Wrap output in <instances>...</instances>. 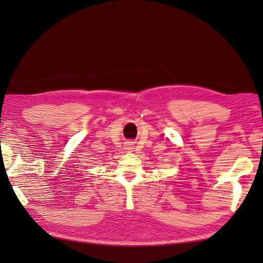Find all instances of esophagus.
<instances>
[{
  "label": "esophagus",
  "mask_w": 263,
  "mask_h": 263,
  "mask_svg": "<svg viewBox=\"0 0 263 263\" xmlns=\"http://www.w3.org/2000/svg\"><path fill=\"white\" fill-rule=\"evenodd\" d=\"M132 144H133V142H131V141L126 142V146H127V148H128V149H132Z\"/></svg>",
  "instance_id": "34e87169"
}]
</instances>
